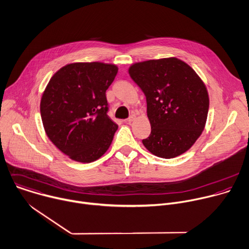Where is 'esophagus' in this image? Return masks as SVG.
<instances>
[{
	"instance_id": "esophagus-1",
	"label": "esophagus",
	"mask_w": 249,
	"mask_h": 249,
	"mask_svg": "<svg viewBox=\"0 0 249 249\" xmlns=\"http://www.w3.org/2000/svg\"><path fill=\"white\" fill-rule=\"evenodd\" d=\"M136 120V116L135 115H131L127 120H126V122L127 123H132V122H134Z\"/></svg>"
}]
</instances>
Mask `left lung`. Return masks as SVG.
Segmentation results:
<instances>
[{
    "instance_id": "obj_1",
    "label": "left lung",
    "mask_w": 249,
    "mask_h": 249,
    "mask_svg": "<svg viewBox=\"0 0 249 249\" xmlns=\"http://www.w3.org/2000/svg\"><path fill=\"white\" fill-rule=\"evenodd\" d=\"M128 73L146 96L151 133L142 140L145 148L164 159L186 152L207 121L209 95L202 79L175 57L132 64Z\"/></svg>"
}]
</instances>
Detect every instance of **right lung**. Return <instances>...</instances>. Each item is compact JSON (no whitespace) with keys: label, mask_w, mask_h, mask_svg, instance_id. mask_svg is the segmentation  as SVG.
Returning <instances> with one entry per match:
<instances>
[{"label":"right lung","mask_w":249,"mask_h":249,"mask_svg":"<svg viewBox=\"0 0 249 249\" xmlns=\"http://www.w3.org/2000/svg\"><path fill=\"white\" fill-rule=\"evenodd\" d=\"M118 67L100 62L72 63L50 79L40 102L45 132L73 161L91 163L109 149L118 129L107 115L106 90Z\"/></svg>","instance_id":"right-lung-1"}]
</instances>
